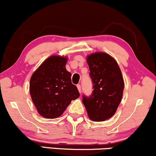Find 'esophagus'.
<instances>
[{"label":"esophagus","instance_id":"34e87169","mask_svg":"<svg viewBox=\"0 0 156 156\" xmlns=\"http://www.w3.org/2000/svg\"><path fill=\"white\" fill-rule=\"evenodd\" d=\"M76 87H77V89H78V90H79V92L80 93H81V85H76Z\"/></svg>","mask_w":156,"mask_h":156}]
</instances>
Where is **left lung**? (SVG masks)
Masks as SVG:
<instances>
[{"label":"left lung","mask_w":156,"mask_h":156,"mask_svg":"<svg viewBox=\"0 0 156 156\" xmlns=\"http://www.w3.org/2000/svg\"><path fill=\"white\" fill-rule=\"evenodd\" d=\"M87 62L94 90L90 97L83 95V102L90 119L103 122L115 114L120 104L125 86L123 77L116 61L104 52L88 55Z\"/></svg>","instance_id":"left-lung-1"}]
</instances>
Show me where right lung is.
<instances>
[{"mask_svg":"<svg viewBox=\"0 0 156 156\" xmlns=\"http://www.w3.org/2000/svg\"><path fill=\"white\" fill-rule=\"evenodd\" d=\"M67 57L51 56L31 76L29 91L40 116L55 119L63 113L71 101L80 97L66 69Z\"/></svg>","mask_w":156,"mask_h":156,"instance_id":"add662e5","label":"right lung"}]
</instances>
